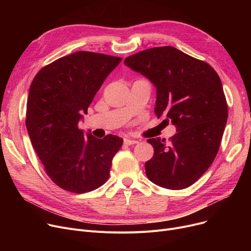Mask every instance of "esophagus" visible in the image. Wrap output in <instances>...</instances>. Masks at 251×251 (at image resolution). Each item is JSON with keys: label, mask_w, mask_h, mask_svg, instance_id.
Here are the masks:
<instances>
[{"label": "esophagus", "mask_w": 251, "mask_h": 251, "mask_svg": "<svg viewBox=\"0 0 251 251\" xmlns=\"http://www.w3.org/2000/svg\"><path fill=\"white\" fill-rule=\"evenodd\" d=\"M124 143H125V144H127V146H132V144H136V143H138V141H137V140H135V139L125 138V139H124Z\"/></svg>", "instance_id": "34e87169"}]
</instances>
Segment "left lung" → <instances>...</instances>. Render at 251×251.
Returning <instances> with one entry per match:
<instances>
[{"mask_svg": "<svg viewBox=\"0 0 251 251\" xmlns=\"http://www.w3.org/2000/svg\"><path fill=\"white\" fill-rule=\"evenodd\" d=\"M124 64L154 85V113L177 130L168 144L148 139L154 150L144 165L148 178L167 189L189 187L213 164L227 123L219 75L207 63L169 46L141 50Z\"/></svg>", "mask_w": 251, "mask_h": 251, "instance_id": "left-lung-1", "label": "left lung"}]
</instances>
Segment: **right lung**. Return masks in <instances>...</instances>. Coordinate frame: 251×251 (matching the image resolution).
<instances>
[{"label":"right lung","instance_id":"obj_1","mask_svg":"<svg viewBox=\"0 0 251 251\" xmlns=\"http://www.w3.org/2000/svg\"><path fill=\"white\" fill-rule=\"evenodd\" d=\"M122 61L92 51H76L39 71L29 88L26 128L48 176L65 190L84 193L101 186L123 139H99L78 124L104 79Z\"/></svg>","mask_w":251,"mask_h":251}]
</instances>
